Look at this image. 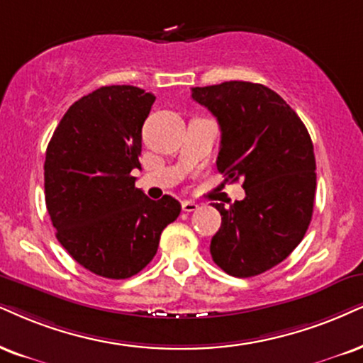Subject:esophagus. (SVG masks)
<instances>
[{"instance_id": "34e87169", "label": "esophagus", "mask_w": 363, "mask_h": 363, "mask_svg": "<svg viewBox=\"0 0 363 363\" xmlns=\"http://www.w3.org/2000/svg\"><path fill=\"white\" fill-rule=\"evenodd\" d=\"M199 208V204L194 203V201H182V211L184 213H192V211H196Z\"/></svg>"}]
</instances>
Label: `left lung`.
I'll return each instance as SVG.
<instances>
[{"label":"left lung","mask_w":363,"mask_h":363,"mask_svg":"<svg viewBox=\"0 0 363 363\" xmlns=\"http://www.w3.org/2000/svg\"><path fill=\"white\" fill-rule=\"evenodd\" d=\"M192 99L218 118L216 166L224 182L242 179L246 192L229 208L213 203L221 228L211 256L231 277H256L286 259L310 226L316 189L310 134L295 110L261 84L194 86Z\"/></svg>","instance_id":"8db88e82"}]
</instances>
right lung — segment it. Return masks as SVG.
<instances>
[{"instance_id": "right-lung-1", "label": "right lung", "mask_w": 363, "mask_h": 363, "mask_svg": "<svg viewBox=\"0 0 363 363\" xmlns=\"http://www.w3.org/2000/svg\"><path fill=\"white\" fill-rule=\"evenodd\" d=\"M155 97L132 85L100 86L77 100L47 147L45 203L57 240L99 277L125 279L157 253L181 204L135 187L142 125Z\"/></svg>"}]
</instances>
